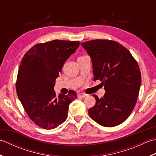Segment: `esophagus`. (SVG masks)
I'll return each mask as SVG.
<instances>
[{"instance_id": "esophagus-1", "label": "esophagus", "mask_w": 156, "mask_h": 156, "mask_svg": "<svg viewBox=\"0 0 156 156\" xmlns=\"http://www.w3.org/2000/svg\"><path fill=\"white\" fill-rule=\"evenodd\" d=\"M87 94H84V93H83V92H80V93H79L78 94V97H81V98H84V97H87Z\"/></svg>"}]
</instances>
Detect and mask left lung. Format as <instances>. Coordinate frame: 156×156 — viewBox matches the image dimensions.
Wrapping results in <instances>:
<instances>
[{
	"mask_svg": "<svg viewBox=\"0 0 156 156\" xmlns=\"http://www.w3.org/2000/svg\"><path fill=\"white\" fill-rule=\"evenodd\" d=\"M92 63L94 80L104 85L105 94L89 108L90 117L103 127L122 123L137 102L141 76L136 60L128 49L115 41L96 39L82 43Z\"/></svg>",
	"mask_w": 156,
	"mask_h": 156,
	"instance_id": "8db88e82",
	"label": "left lung"
}]
</instances>
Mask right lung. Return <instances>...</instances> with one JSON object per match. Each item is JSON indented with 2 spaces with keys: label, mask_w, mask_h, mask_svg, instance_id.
Listing matches in <instances>:
<instances>
[{
  "label": "right lung",
  "mask_w": 156,
  "mask_h": 156,
  "mask_svg": "<svg viewBox=\"0 0 156 156\" xmlns=\"http://www.w3.org/2000/svg\"><path fill=\"white\" fill-rule=\"evenodd\" d=\"M80 44L78 41L53 40L36 44L22 59L16 93L26 113L39 127L53 129L68 117L69 105L77 95L71 90L56 97L54 86L65 62Z\"/></svg>",
  "instance_id": "right-lung-1"
}]
</instances>
